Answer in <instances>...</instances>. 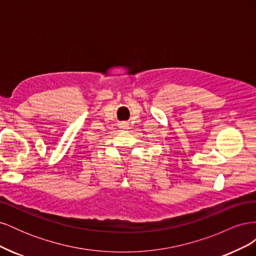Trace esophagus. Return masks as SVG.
<instances>
[{"label": "esophagus", "mask_w": 256, "mask_h": 256, "mask_svg": "<svg viewBox=\"0 0 256 256\" xmlns=\"http://www.w3.org/2000/svg\"><path fill=\"white\" fill-rule=\"evenodd\" d=\"M120 128H122V130H127V129L129 128V125H128L127 122H120Z\"/></svg>", "instance_id": "obj_1"}]
</instances>
